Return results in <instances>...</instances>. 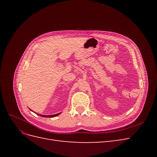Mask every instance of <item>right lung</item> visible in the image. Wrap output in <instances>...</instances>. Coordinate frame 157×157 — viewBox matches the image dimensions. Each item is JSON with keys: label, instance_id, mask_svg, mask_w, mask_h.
Instances as JSON below:
<instances>
[{"label": "right lung", "instance_id": "obj_1", "mask_svg": "<svg viewBox=\"0 0 157 157\" xmlns=\"http://www.w3.org/2000/svg\"><path fill=\"white\" fill-rule=\"evenodd\" d=\"M31 110V109H30ZM36 115H39V116H40V117H49V118H52V117H56V116H58V115H59V114H60V113H58V114H56V115H40V114H38V113H36Z\"/></svg>", "mask_w": 157, "mask_h": 157}]
</instances>
